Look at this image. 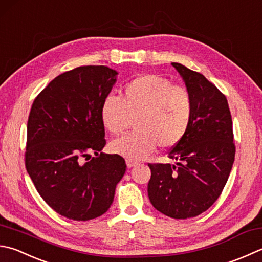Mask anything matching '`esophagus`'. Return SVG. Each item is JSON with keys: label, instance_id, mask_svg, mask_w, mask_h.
I'll return each mask as SVG.
<instances>
[{"label": "esophagus", "instance_id": "obj_1", "mask_svg": "<svg viewBox=\"0 0 262 262\" xmlns=\"http://www.w3.org/2000/svg\"><path fill=\"white\" fill-rule=\"evenodd\" d=\"M137 164H138V162L135 160H130V159L126 160V165H127V167H130V169L133 166H136Z\"/></svg>", "mask_w": 262, "mask_h": 262}]
</instances>
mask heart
I'll return each mask as SVG.
<instances>
[{
	"label": "heart",
	"mask_w": 262,
	"mask_h": 262,
	"mask_svg": "<svg viewBox=\"0 0 262 262\" xmlns=\"http://www.w3.org/2000/svg\"><path fill=\"white\" fill-rule=\"evenodd\" d=\"M101 121L112 135L121 136L136 120V131L111 144L112 151L140 160L156 146L171 148L184 139L191 123L192 101L188 90L169 78L146 74L127 83L122 100L108 96L101 105Z\"/></svg>",
	"instance_id": "1"
}]
</instances>
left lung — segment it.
I'll list each match as a JSON object with an SVG mask.
<instances>
[{
    "label": "left lung",
    "instance_id": "obj_1",
    "mask_svg": "<svg viewBox=\"0 0 262 262\" xmlns=\"http://www.w3.org/2000/svg\"><path fill=\"white\" fill-rule=\"evenodd\" d=\"M172 66L190 93L191 123L167 155L176 164H148V196L163 214L187 219L203 213L223 192L235 159L233 121L226 96L213 83L181 63Z\"/></svg>",
    "mask_w": 262,
    "mask_h": 262
}]
</instances>
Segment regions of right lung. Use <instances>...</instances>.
<instances>
[{"mask_svg": "<svg viewBox=\"0 0 262 262\" xmlns=\"http://www.w3.org/2000/svg\"><path fill=\"white\" fill-rule=\"evenodd\" d=\"M116 75L106 66L74 68L49 83L32 105L25 165L46 203L68 219L105 213L125 173L122 156L99 152L106 145L101 105Z\"/></svg>", "mask_w": 262, "mask_h": 262, "instance_id": "obj_1", "label": "right lung"}]
</instances>
